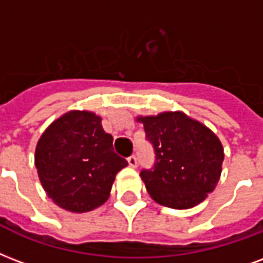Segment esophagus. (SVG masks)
Returning <instances> with one entry per match:
<instances>
[{"label":"esophagus","instance_id":"34e87169","mask_svg":"<svg viewBox=\"0 0 263 263\" xmlns=\"http://www.w3.org/2000/svg\"><path fill=\"white\" fill-rule=\"evenodd\" d=\"M127 161H128V165L132 168H135L136 165H138V158H136V156H134V154L127 158Z\"/></svg>","mask_w":263,"mask_h":263}]
</instances>
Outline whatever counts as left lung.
Listing matches in <instances>:
<instances>
[{"label": "left lung", "instance_id": "left-lung-1", "mask_svg": "<svg viewBox=\"0 0 263 263\" xmlns=\"http://www.w3.org/2000/svg\"><path fill=\"white\" fill-rule=\"evenodd\" d=\"M154 150L140 178L154 201L175 210L197 205L215 189L223 161L219 139L180 111L139 117Z\"/></svg>", "mask_w": 263, "mask_h": 263}]
</instances>
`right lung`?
I'll list each match as a JSON object with an SVG mask.
<instances>
[{"label":"right lung","instance_id":"1","mask_svg":"<svg viewBox=\"0 0 263 263\" xmlns=\"http://www.w3.org/2000/svg\"><path fill=\"white\" fill-rule=\"evenodd\" d=\"M128 165L114 153L113 136L89 111H70L47 128L35 149L41 185L59 207L87 212L109 197L114 178Z\"/></svg>","mask_w":263,"mask_h":263}]
</instances>
